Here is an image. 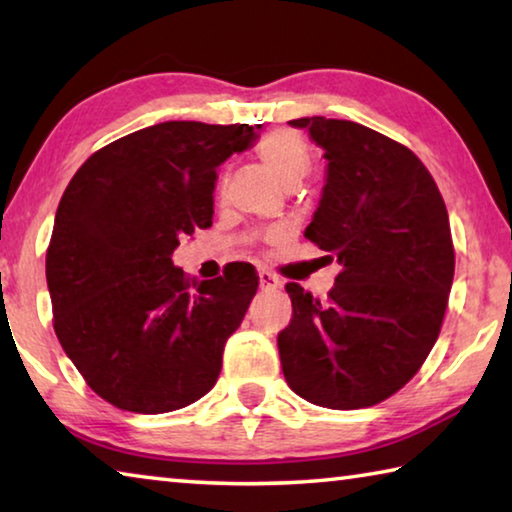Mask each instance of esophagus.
<instances>
[{"mask_svg": "<svg viewBox=\"0 0 512 512\" xmlns=\"http://www.w3.org/2000/svg\"><path fill=\"white\" fill-rule=\"evenodd\" d=\"M257 275H259V287H262V289L273 291V289L280 287V280H277V277L271 271H259Z\"/></svg>", "mask_w": 512, "mask_h": 512, "instance_id": "34e87169", "label": "esophagus"}]
</instances>
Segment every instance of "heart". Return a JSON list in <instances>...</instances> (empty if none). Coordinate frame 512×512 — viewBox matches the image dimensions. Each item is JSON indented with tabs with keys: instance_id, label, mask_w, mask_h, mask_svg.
<instances>
[{
	"instance_id": "b5f03b06",
	"label": "heart",
	"mask_w": 512,
	"mask_h": 512,
	"mask_svg": "<svg viewBox=\"0 0 512 512\" xmlns=\"http://www.w3.org/2000/svg\"><path fill=\"white\" fill-rule=\"evenodd\" d=\"M257 155L282 185L291 180L300 183L309 169V144L298 131H289V128L268 133L257 144Z\"/></svg>"
}]
</instances>
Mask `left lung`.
I'll list each match as a JSON object with an SVG mask.
<instances>
[{
	"mask_svg": "<svg viewBox=\"0 0 512 512\" xmlns=\"http://www.w3.org/2000/svg\"><path fill=\"white\" fill-rule=\"evenodd\" d=\"M325 151L323 194L305 237L341 273L325 302L296 282L289 327L277 334L293 393L327 409H363L400 391L440 334L454 280L443 196L427 167L372 128L300 117Z\"/></svg>",
	"mask_w": 512,
	"mask_h": 512,
	"instance_id": "1",
	"label": "left lung"
}]
</instances>
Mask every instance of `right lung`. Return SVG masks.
Segmentation results:
<instances>
[{
  "instance_id": "1",
  "label": "right lung",
  "mask_w": 512,
  "mask_h": 512,
  "mask_svg": "<svg viewBox=\"0 0 512 512\" xmlns=\"http://www.w3.org/2000/svg\"><path fill=\"white\" fill-rule=\"evenodd\" d=\"M262 124L164 121L103 146L67 185L47 250L60 345L117 409L167 413L201 400L257 291L253 268L189 282L171 255L212 225L216 167Z\"/></svg>"
}]
</instances>
